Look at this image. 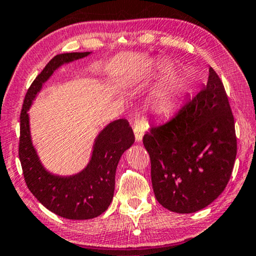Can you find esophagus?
Segmentation results:
<instances>
[{"label":"esophagus","mask_w":256,"mask_h":256,"mask_svg":"<svg viewBox=\"0 0 256 256\" xmlns=\"http://www.w3.org/2000/svg\"><path fill=\"white\" fill-rule=\"evenodd\" d=\"M144 132H146V127H144V124L142 121L137 120L134 124V134H135V140L137 142H140L143 138Z\"/></svg>","instance_id":"obj_1"}]
</instances>
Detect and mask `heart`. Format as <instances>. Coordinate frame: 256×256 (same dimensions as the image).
<instances>
[{
  "instance_id": "b5f03b06",
  "label": "heart",
  "mask_w": 256,
  "mask_h": 256,
  "mask_svg": "<svg viewBox=\"0 0 256 256\" xmlns=\"http://www.w3.org/2000/svg\"><path fill=\"white\" fill-rule=\"evenodd\" d=\"M170 68L168 61H160L157 64L159 72H166ZM192 86L190 75L184 70H176L168 74L154 94L152 105L156 112L165 113L174 106L178 99L184 97Z\"/></svg>"
}]
</instances>
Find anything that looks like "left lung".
<instances>
[{
	"instance_id": "1",
	"label": "left lung",
	"mask_w": 256,
	"mask_h": 256,
	"mask_svg": "<svg viewBox=\"0 0 256 256\" xmlns=\"http://www.w3.org/2000/svg\"><path fill=\"white\" fill-rule=\"evenodd\" d=\"M143 144L154 196L164 208L192 214L223 192L234 165L236 137L226 92L212 68L206 85L176 116L151 124Z\"/></svg>"
}]
</instances>
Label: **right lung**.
Listing matches in <instances>:
<instances>
[{"mask_svg":"<svg viewBox=\"0 0 256 256\" xmlns=\"http://www.w3.org/2000/svg\"><path fill=\"white\" fill-rule=\"evenodd\" d=\"M90 54L64 53L52 58L28 90L20 113V160L28 188L52 212L75 220L100 216L110 206L118 164L135 140L132 129L126 119L110 122L96 137L88 165L78 173L62 176L47 171L40 162L32 143L28 110L55 70Z\"/></svg>","mask_w":256,"mask_h":256,"instance_id":"obj_1","label":"right lung"}]
</instances>
